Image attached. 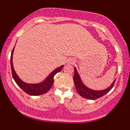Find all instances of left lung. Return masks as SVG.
Instances as JSON below:
<instances>
[{
  "mask_svg": "<svg viewBox=\"0 0 130 130\" xmlns=\"http://www.w3.org/2000/svg\"><path fill=\"white\" fill-rule=\"evenodd\" d=\"M74 72L75 73H74V76H73V81H74V84H75V88L79 93V94L82 97L86 98V99L96 100L102 97L111 90V88L114 85L115 81V80L112 85L106 89L102 90H92V89H90V88L87 87L83 83L81 79V77L79 75V73H78L75 68H74Z\"/></svg>",
  "mask_w": 130,
  "mask_h": 130,
  "instance_id": "1",
  "label": "left lung"
}]
</instances>
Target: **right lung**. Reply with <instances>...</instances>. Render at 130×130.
I'll return each instance as SVG.
<instances>
[{"label": "right lung", "mask_w": 130, "mask_h": 130, "mask_svg": "<svg viewBox=\"0 0 130 130\" xmlns=\"http://www.w3.org/2000/svg\"><path fill=\"white\" fill-rule=\"evenodd\" d=\"M14 48L13 47L12 52L11 54V58H10V61H11V72H12V76H13L14 81L17 83L18 86L20 87L24 92L28 94L31 95V96H38V95L43 94L47 92L49 90V89L52 87L54 83V76H55L57 73L60 72L62 69V66H60V67L57 68L53 71L50 74L47 76V77L45 79L44 81H42L40 83L37 84H31V83H27L24 82L22 81L18 74L16 73L15 71L14 68H13V51H14Z\"/></svg>", "instance_id": "obj_1"}]
</instances>
